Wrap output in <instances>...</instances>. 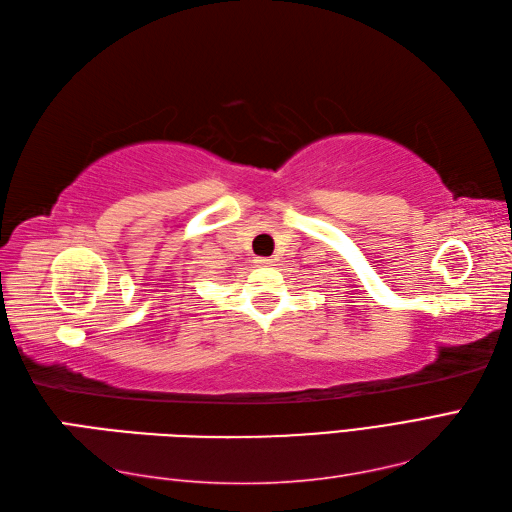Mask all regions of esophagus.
<instances>
[{
	"label": "esophagus",
	"mask_w": 512,
	"mask_h": 512,
	"mask_svg": "<svg viewBox=\"0 0 512 512\" xmlns=\"http://www.w3.org/2000/svg\"><path fill=\"white\" fill-rule=\"evenodd\" d=\"M256 265H271V258H256Z\"/></svg>",
	"instance_id": "34e87169"
}]
</instances>
